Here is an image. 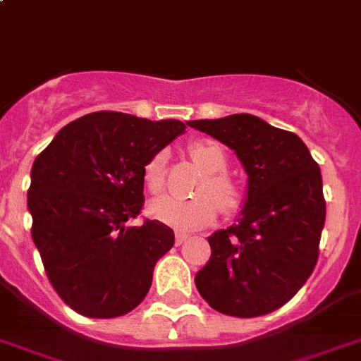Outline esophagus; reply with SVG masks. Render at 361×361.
Segmentation results:
<instances>
[{
    "label": "esophagus",
    "instance_id": "34e87169",
    "mask_svg": "<svg viewBox=\"0 0 361 361\" xmlns=\"http://www.w3.org/2000/svg\"><path fill=\"white\" fill-rule=\"evenodd\" d=\"M187 238H189V235H187V233H181V231L176 233V246H181V244H183Z\"/></svg>",
    "mask_w": 361,
    "mask_h": 361
}]
</instances>
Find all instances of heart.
Listing matches in <instances>:
<instances>
[{
    "label": "heart",
    "mask_w": 361,
    "mask_h": 361,
    "mask_svg": "<svg viewBox=\"0 0 361 361\" xmlns=\"http://www.w3.org/2000/svg\"><path fill=\"white\" fill-rule=\"evenodd\" d=\"M192 161L202 166L207 174L196 189L200 196L189 200L176 196H159L152 200L148 211L157 222L171 226L180 231L200 229L213 222L218 207L226 214L238 211L242 205V192L237 181L222 172L226 169V152L214 141H196L189 147ZM166 152L154 154L143 169L145 185L150 192H159L165 185Z\"/></svg>",
    "instance_id": "b5f03b06"
}]
</instances>
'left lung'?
Wrapping results in <instances>:
<instances>
[{"mask_svg": "<svg viewBox=\"0 0 361 361\" xmlns=\"http://www.w3.org/2000/svg\"><path fill=\"white\" fill-rule=\"evenodd\" d=\"M187 124L235 150L247 174L240 218L207 238L211 259L196 274V288L226 316H264L316 268L326 213L319 165L293 132L255 115Z\"/></svg>", "mask_w": 361, "mask_h": 361, "instance_id": "obj_1", "label": "left lung"}]
</instances>
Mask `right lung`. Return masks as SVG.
<instances>
[{
    "instance_id": "right-lung-1",
    "label": "right lung",
    "mask_w": 361,
    "mask_h": 361,
    "mask_svg": "<svg viewBox=\"0 0 361 361\" xmlns=\"http://www.w3.org/2000/svg\"><path fill=\"white\" fill-rule=\"evenodd\" d=\"M185 132L176 119L93 111L63 126L32 163V240L62 301L86 317L134 310L174 246L157 220L128 226L145 204L143 169Z\"/></svg>"
}]
</instances>
